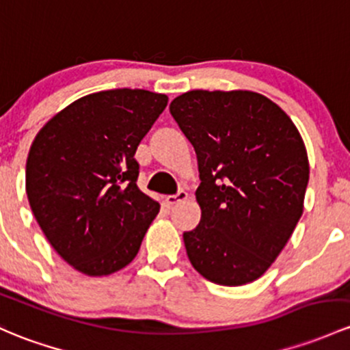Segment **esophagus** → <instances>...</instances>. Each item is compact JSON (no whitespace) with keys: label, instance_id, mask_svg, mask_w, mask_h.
I'll return each instance as SVG.
<instances>
[{"label":"esophagus","instance_id":"34e87169","mask_svg":"<svg viewBox=\"0 0 350 350\" xmlns=\"http://www.w3.org/2000/svg\"><path fill=\"white\" fill-rule=\"evenodd\" d=\"M185 200H187V193L186 191H178V193L176 194H169V196H165V203L167 204H178V203H181V201H185Z\"/></svg>","mask_w":350,"mask_h":350}]
</instances>
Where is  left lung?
Returning a JSON list of instances; mask_svg holds the SVG:
<instances>
[{
  "mask_svg": "<svg viewBox=\"0 0 350 350\" xmlns=\"http://www.w3.org/2000/svg\"><path fill=\"white\" fill-rule=\"evenodd\" d=\"M169 110L196 150L201 179V221L183 234L187 258L218 285L256 280L304 213L310 169L300 132L250 90H191Z\"/></svg>",
  "mask_w": 350,
  "mask_h": 350,
  "instance_id": "left-lung-1",
  "label": "left lung"
}]
</instances>
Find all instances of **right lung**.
Segmentation results:
<instances>
[{
    "mask_svg": "<svg viewBox=\"0 0 350 350\" xmlns=\"http://www.w3.org/2000/svg\"><path fill=\"white\" fill-rule=\"evenodd\" d=\"M167 105L164 94L113 88L79 98L29 147L27 194L55 252L102 277L137 255L159 203L137 187L134 154Z\"/></svg>",
    "mask_w": 350,
    "mask_h": 350,
    "instance_id": "right-lung-1",
    "label": "right lung"
}]
</instances>
